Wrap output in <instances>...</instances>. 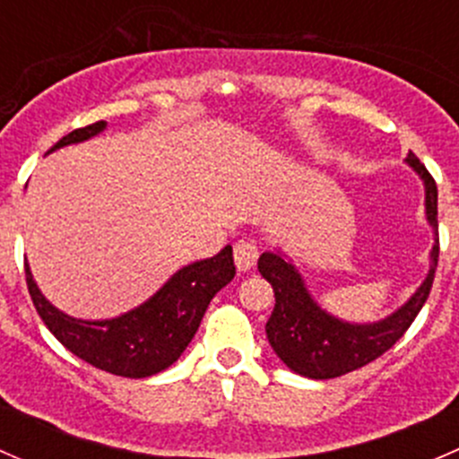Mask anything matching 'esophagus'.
I'll return each mask as SVG.
<instances>
[{"mask_svg": "<svg viewBox=\"0 0 459 459\" xmlns=\"http://www.w3.org/2000/svg\"><path fill=\"white\" fill-rule=\"evenodd\" d=\"M257 255H259L257 247L255 242H251V239H239V242L235 244L233 257H235V266H238V271L242 273L251 271V268L255 266Z\"/></svg>", "mask_w": 459, "mask_h": 459, "instance_id": "obj_1", "label": "esophagus"}]
</instances>
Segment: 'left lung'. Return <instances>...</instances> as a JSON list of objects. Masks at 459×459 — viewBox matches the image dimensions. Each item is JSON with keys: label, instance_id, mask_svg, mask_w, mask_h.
Here are the masks:
<instances>
[{"label": "left lung", "instance_id": "8db88e82", "mask_svg": "<svg viewBox=\"0 0 459 459\" xmlns=\"http://www.w3.org/2000/svg\"><path fill=\"white\" fill-rule=\"evenodd\" d=\"M406 164L424 182V208L435 242L430 248L427 277L418 290L391 316L368 324L346 322L331 316L316 302L311 290L307 289L302 273L284 253L266 251L259 255V273L275 293V308L266 322L268 344L293 373L311 379H331L367 367L368 362L386 353L422 311L433 286L439 257L437 186L413 152L406 155Z\"/></svg>", "mask_w": 459, "mask_h": 459}]
</instances>
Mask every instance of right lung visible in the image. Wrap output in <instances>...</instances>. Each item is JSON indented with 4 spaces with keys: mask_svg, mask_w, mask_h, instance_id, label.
<instances>
[{
    "mask_svg": "<svg viewBox=\"0 0 459 459\" xmlns=\"http://www.w3.org/2000/svg\"><path fill=\"white\" fill-rule=\"evenodd\" d=\"M104 131L106 122L77 128L48 152L86 142ZM233 277V247H224L217 255L179 268L140 307L110 319H80L66 316L44 298L26 262L29 293L48 331L73 355L95 368L133 379L151 377L178 362L200 328L211 299Z\"/></svg>",
    "mask_w": 459,
    "mask_h": 459,
    "instance_id": "add662e5",
    "label": "right lung"
}]
</instances>
